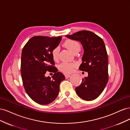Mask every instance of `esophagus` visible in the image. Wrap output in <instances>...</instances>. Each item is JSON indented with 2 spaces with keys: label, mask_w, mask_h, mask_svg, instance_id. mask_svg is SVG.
I'll use <instances>...</instances> for the list:
<instances>
[{
  "label": "esophagus",
  "mask_w": 130,
  "mask_h": 130,
  "mask_svg": "<svg viewBox=\"0 0 130 130\" xmlns=\"http://www.w3.org/2000/svg\"><path fill=\"white\" fill-rule=\"evenodd\" d=\"M70 76V75H68V74L65 75V77H66V78H69Z\"/></svg>",
  "instance_id": "1"
}]
</instances>
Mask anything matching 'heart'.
I'll list each match as a JSON object with an SVG mask.
<instances>
[{"instance_id": "heart-1", "label": "heart", "mask_w": 130, "mask_h": 130, "mask_svg": "<svg viewBox=\"0 0 130 130\" xmlns=\"http://www.w3.org/2000/svg\"><path fill=\"white\" fill-rule=\"evenodd\" d=\"M64 45L67 48L72 52L75 53L78 52L81 49V45L79 43L75 40H68L64 43ZM59 49L57 47L54 48L52 52V56L54 61H57L58 60ZM77 64L75 63L63 62L59 65V69L60 71L66 74H70L73 72L74 69L76 67Z\"/></svg>"}]
</instances>
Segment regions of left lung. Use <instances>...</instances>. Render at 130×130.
<instances>
[{"mask_svg":"<svg viewBox=\"0 0 130 130\" xmlns=\"http://www.w3.org/2000/svg\"><path fill=\"white\" fill-rule=\"evenodd\" d=\"M67 37L81 42L84 53L79 70L87 72V77L75 88L77 95L86 101H92L103 92L108 81V57L103 39L93 32L78 31Z\"/></svg>","mask_w":130,"mask_h":130,"instance_id":"1","label":"left lung"}]
</instances>
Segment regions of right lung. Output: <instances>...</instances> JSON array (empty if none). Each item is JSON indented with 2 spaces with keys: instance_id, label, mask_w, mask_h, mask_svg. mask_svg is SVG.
I'll return each instance as SVG.
<instances>
[{
  "instance_id": "right-lung-1",
  "label": "right lung",
  "mask_w": 130,
  "mask_h": 130,
  "mask_svg": "<svg viewBox=\"0 0 130 130\" xmlns=\"http://www.w3.org/2000/svg\"><path fill=\"white\" fill-rule=\"evenodd\" d=\"M62 37L37 36L31 38L23 47L21 72L26 93L36 103L47 105L57 98L61 82L65 79L54 66L52 50L60 44ZM46 71L54 72L51 78L45 77Z\"/></svg>"
}]
</instances>
